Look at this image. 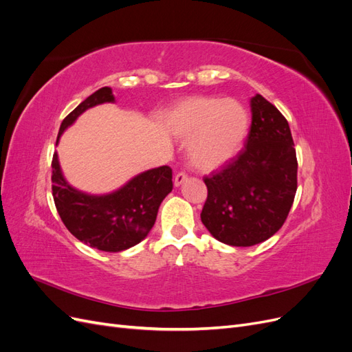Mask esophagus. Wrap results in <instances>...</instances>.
Returning <instances> with one entry per match:
<instances>
[{"label": "esophagus", "mask_w": 352, "mask_h": 352, "mask_svg": "<svg viewBox=\"0 0 352 352\" xmlns=\"http://www.w3.org/2000/svg\"><path fill=\"white\" fill-rule=\"evenodd\" d=\"M188 179V176L184 173V172H179L176 176H175V186H180L182 184H185V180Z\"/></svg>", "instance_id": "obj_1"}]
</instances>
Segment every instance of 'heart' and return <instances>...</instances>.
Wrapping results in <instances>:
<instances>
[{
  "label": "heart",
  "mask_w": 352,
  "mask_h": 352,
  "mask_svg": "<svg viewBox=\"0 0 352 352\" xmlns=\"http://www.w3.org/2000/svg\"><path fill=\"white\" fill-rule=\"evenodd\" d=\"M248 110L232 98L189 97L177 102L167 116V127L175 136L189 140L192 166L212 172L235 160L250 133Z\"/></svg>",
  "instance_id": "heart-1"
}]
</instances>
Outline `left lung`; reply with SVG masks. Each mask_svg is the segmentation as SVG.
Returning <instances> with one entry per match:
<instances>
[{"mask_svg":"<svg viewBox=\"0 0 352 352\" xmlns=\"http://www.w3.org/2000/svg\"><path fill=\"white\" fill-rule=\"evenodd\" d=\"M252 122L245 150L206 177L201 221L217 241L252 247L285 223L296 192V154L289 124L260 94L251 98Z\"/></svg>","mask_w":352,"mask_h":352,"instance_id":"8db88e82","label":"left lung"}]
</instances>
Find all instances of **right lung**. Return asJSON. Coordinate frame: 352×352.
<instances>
[{
    "mask_svg": "<svg viewBox=\"0 0 352 352\" xmlns=\"http://www.w3.org/2000/svg\"><path fill=\"white\" fill-rule=\"evenodd\" d=\"M114 102L111 88L104 87L82 101L65 120L60 136L88 109ZM52 197L65 226L74 238L105 252L129 250L153 229L163 199L172 192V168L162 166L132 177L114 192L91 195L73 188L63 175L58 154L52 157Z\"/></svg>",
    "mask_w": 352,
    "mask_h": 352,
    "instance_id": "1",
    "label": "right lung"
}]
</instances>
